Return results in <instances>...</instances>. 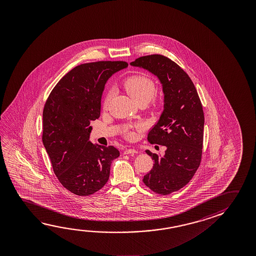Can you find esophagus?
I'll use <instances>...</instances> for the list:
<instances>
[{"mask_svg": "<svg viewBox=\"0 0 256 256\" xmlns=\"http://www.w3.org/2000/svg\"><path fill=\"white\" fill-rule=\"evenodd\" d=\"M125 154H138V151L134 149H126V151L124 152Z\"/></svg>", "mask_w": 256, "mask_h": 256, "instance_id": "1", "label": "esophagus"}]
</instances>
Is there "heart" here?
Wrapping results in <instances>:
<instances>
[{
  "label": "heart",
  "instance_id": "heart-1",
  "mask_svg": "<svg viewBox=\"0 0 256 256\" xmlns=\"http://www.w3.org/2000/svg\"><path fill=\"white\" fill-rule=\"evenodd\" d=\"M124 88L126 89V92L136 102H147L150 101L155 92V84L154 81L144 76L136 75L128 78L124 81ZM110 98V94H108L105 98V107L109 104ZM126 136L128 138H134V133L130 131L128 132Z\"/></svg>",
  "mask_w": 256,
  "mask_h": 256
}]
</instances>
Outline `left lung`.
<instances>
[{
    "mask_svg": "<svg viewBox=\"0 0 256 256\" xmlns=\"http://www.w3.org/2000/svg\"><path fill=\"white\" fill-rule=\"evenodd\" d=\"M156 76L164 94V112L149 133L151 144L166 147L162 157L146 150L154 160L142 181L155 193L168 194L191 180L200 166L204 116L189 76L164 55L142 56L130 63Z\"/></svg>",
    "mask_w": 256,
    "mask_h": 256,
    "instance_id": "obj_1",
    "label": "left lung"
}]
</instances>
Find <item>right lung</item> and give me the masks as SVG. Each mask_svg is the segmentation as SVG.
<instances>
[{"mask_svg": "<svg viewBox=\"0 0 256 256\" xmlns=\"http://www.w3.org/2000/svg\"><path fill=\"white\" fill-rule=\"evenodd\" d=\"M126 62L84 63L72 68L55 86L42 112V144L55 175L76 196L97 192L109 180L110 164L120 156L115 147L89 141L90 122L100 117L102 94Z\"/></svg>", "mask_w": 256, "mask_h": 256, "instance_id": "right-lung-1", "label": "right lung"}]
</instances>
